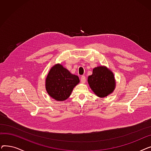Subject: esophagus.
Instances as JSON below:
<instances>
[{"mask_svg":"<svg viewBox=\"0 0 151 151\" xmlns=\"http://www.w3.org/2000/svg\"><path fill=\"white\" fill-rule=\"evenodd\" d=\"M80 80H81V82L82 83H86V77H85V76H81V77L80 78Z\"/></svg>","mask_w":151,"mask_h":151,"instance_id":"1","label":"esophagus"}]
</instances>
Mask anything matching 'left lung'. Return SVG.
Masks as SVG:
<instances>
[{
	"label": "left lung",
	"instance_id": "left-lung-1",
	"mask_svg": "<svg viewBox=\"0 0 151 151\" xmlns=\"http://www.w3.org/2000/svg\"><path fill=\"white\" fill-rule=\"evenodd\" d=\"M88 82L93 93L100 98L112 93L116 88L114 73L106 66L95 67L92 74L88 76Z\"/></svg>",
	"mask_w": 151,
	"mask_h": 151
}]
</instances>
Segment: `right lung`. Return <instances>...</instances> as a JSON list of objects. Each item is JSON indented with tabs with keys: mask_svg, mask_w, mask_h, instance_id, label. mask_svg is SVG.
I'll use <instances>...</instances> for the list:
<instances>
[{
	"mask_svg": "<svg viewBox=\"0 0 151 151\" xmlns=\"http://www.w3.org/2000/svg\"><path fill=\"white\" fill-rule=\"evenodd\" d=\"M80 83L79 77L71 74L60 63L52 66L45 80V88L49 96L56 101H64Z\"/></svg>",
	"mask_w": 151,
	"mask_h": 151,
	"instance_id": "obj_1",
	"label": "right lung"
}]
</instances>
